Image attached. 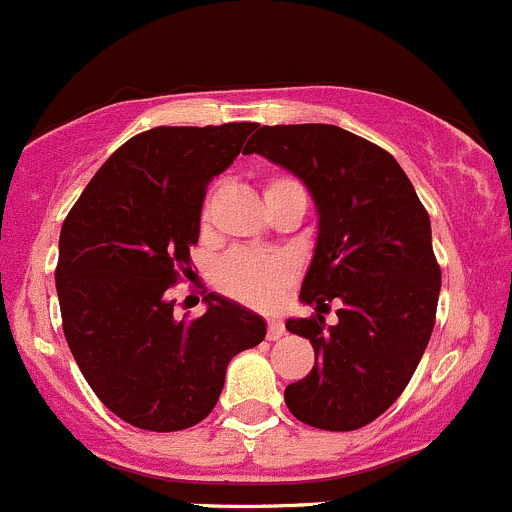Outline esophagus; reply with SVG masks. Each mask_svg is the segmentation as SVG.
Returning <instances> with one entry per match:
<instances>
[{
    "mask_svg": "<svg viewBox=\"0 0 512 512\" xmlns=\"http://www.w3.org/2000/svg\"><path fill=\"white\" fill-rule=\"evenodd\" d=\"M282 334H285V324H282L280 319H270V324H267V339H270V342H277Z\"/></svg>",
    "mask_w": 512,
    "mask_h": 512,
    "instance_id": "34e87169",
    "label": "esophagus"
}]
</instances>
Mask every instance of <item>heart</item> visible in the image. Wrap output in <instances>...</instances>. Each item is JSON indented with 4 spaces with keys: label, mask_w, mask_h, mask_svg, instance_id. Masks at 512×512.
<instances>
[{
    "label": "heart",
    "mask_w": 512,
    "mask_h": 512,
    "mask_svg": "<svg viewBox=\"0 0 512 512\" xmlns=\"http://www.w3.org/2000/svg\"><path fill=\"white\" fill-rule=\"evenodd\" d=\"M285 190H299L304 193L297 180L287 175H277L267 183L265 198ZM294 267L285 257L257 255V252H230L215 267V282L230 297L240 302L252 304V307H267L275 302L285 287L292 282Z\"/></svg>",
    "instance_id": "heart-1"
}]
</instances>
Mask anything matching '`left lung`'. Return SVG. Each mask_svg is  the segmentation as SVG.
Masks as SVG:
<instances>
[{"mask_svg":"<svg viewBox=\"0 0 512 512\" xmlns=\"http://www.w3.org/2000/svg\"><path fill=\"white\" fill-rule=\"evenodd\" d=\"M245 153L297 175L317 210L299 289L317 314L285 324L312 342L314 366L285 389L287 409L324 431L366 426L399 399L431 339L441 270L428 213L394 156L339 126H262ZM332 298L340 322L324 328Z\"/></svg>","mask_w":512,"mask_h":512,"instance_id":"left-lung-1","label":"left lung"}]
</instances>
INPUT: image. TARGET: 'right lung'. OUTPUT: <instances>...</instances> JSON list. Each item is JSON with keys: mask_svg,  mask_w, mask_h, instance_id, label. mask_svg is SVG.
Wrapping results in <instances>:
<instances>
[{"mask_svg": "<svg viewBox=\"0 0 512 512\" xmlns=\"http://www.w3.org/2000/svg\"><path fill=\"white\" fill-rule=\"evenodd\" d=\"M257 123L160 126L123 143L86 185L59 237L56 294L81 374L118 418L183 431L218 404L227 364L267 324L210 292L203 317L173 312L168 287L190 265L205 188Z\"/></svg>", "mask_w": 512, "mask_h": 512, "instance_id": "obj_1", "label": "right lung"}]
</instances>
